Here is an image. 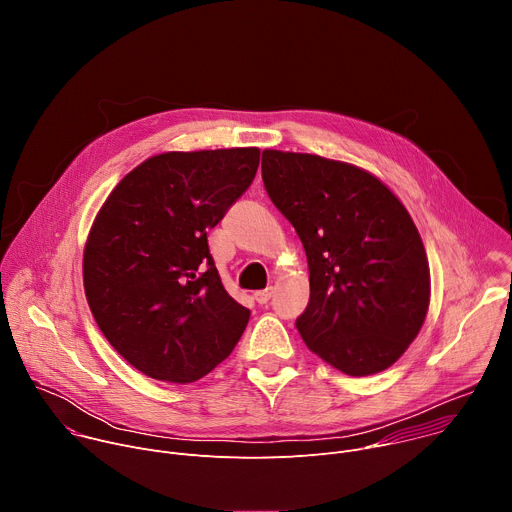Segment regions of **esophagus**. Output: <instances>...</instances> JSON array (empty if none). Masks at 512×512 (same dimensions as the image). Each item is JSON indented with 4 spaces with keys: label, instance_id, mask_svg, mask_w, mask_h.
Wrapping results in <instances>:
<instances>
[{
    "label": "esophagus",
    "instance_id": "1",
    "mask_svg": "<svg viewBox=\"0 0 512 512\" xmlns=\"http://www.w3.org/2000/svg\"><path fill=\"white\" fill-rule=\"evenodd\" d=\"M253 300L257 302V304H267L269 300H271V287H267V289H261V291H255L253 294Z\"/></svg>",
    "mask_w": 512,
    "mask_h": 512
}]
</instances>
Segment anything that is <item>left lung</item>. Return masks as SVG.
Here are the masks:
<instances>
[{"mask_svg":"<svg viewBox=\"0 0 512 512\" xmlns=\"http://www.w3.org/2000/svg\"><path fill=\"white\" fill-rule=\"evenodd\" d=\"M265 190L308 257L310 302L296 326L350 377L389 369L419 334L431 296L423 241L371 172L316 154L265 150Z\"/></svg>","mask_w":512,"mask_h":512,"instance_id":"left-lung-1","label":"left lung"}]
</instances>
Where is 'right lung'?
Instances as JSON below:
<instances>
[{"mask_svg":"<svg viewBox=\"0 0 512 512\" xmlns=\"http://www.w3.org/2000/svg\"><path fill=\"white\" fill-rule=\"evenodd\" d=\"M259 154L152 156L97 212L83 255L85 296L109 344L139 373L194 383L243 336L251 312L227 294L206 233L251 186Z\"/></svg>","mask_w":512,"mask_h":512,"instance_id":"1","label":"right lung"}]
</instances>
